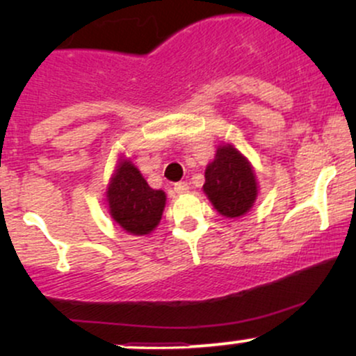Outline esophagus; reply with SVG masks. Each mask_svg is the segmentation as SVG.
<instances>
[{"label":"esophagus","mask_w":356,"mask_h":356,"mask_svg":"<svg viewBox=\"0 0 356 356\" xmlns=\"http://www.w3.org/2000/svg\"><path fill=\"white\" fill-rule=\"evenodd\" d=\"M174 191L177 192V194H186V192H189V184H187V182H177L174 186Z\"/></svg>","instance_id":"34e87169"}]
</instances>
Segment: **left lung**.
<instances>
[{"label":"left lung","instance_id":"obj_1","mask_svg":"<svg viewBox=\"0 0 356 356\" xmlns=\"http://www.w3.org/2000/svg\"><path fill=\"white\" fill-rule=\"evenodd\" d=\"M202 189L220 216L241 218L256 202L254 169L234 145L222 144L216 150L214 161L206 167V184Z\"/></svg>","mask_w":356,"mask_h":356}]
</instances>
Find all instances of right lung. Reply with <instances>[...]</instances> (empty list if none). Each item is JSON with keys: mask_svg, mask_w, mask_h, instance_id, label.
Masks as SVG:
<instances>
[{"mask_svg": "<svg viewBox=\"0 0 356 356\" xmlns=\"http://www.w3.org/2000/svg\"><path fill=\"white\" fill-rule=\"evenodd\" d=\"M105 195L110 218L134 236L150 234L159 226L167 199L164 191H155L147 184L127 157L118 161Z\"/></svg>", "mask_w": 356, "mask_h": 356, "instance_id": "obj_1", "label": "right lung"}]
</instances>
